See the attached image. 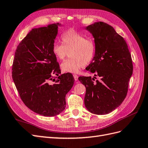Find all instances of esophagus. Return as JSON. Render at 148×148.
Here are the masks:
<instances>
[{
  "label": "esophagus",
  "instance_id": "esophagus-1",
  "mask_svg": "<svg viewBox=\"0 0 148 148\" xmlns=\"http://www.w3.org/2000/svg\"><path fill=\"white\" fill-rule=\"evenodd\" d=\"M73 77H74L75 80H76V81H77L78 78V76L77 75H76V74H73Z\"/></svg>",
  "mask_w": 148,
  "mask_h": 148
}]
</instances>
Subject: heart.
Returning a JSON list of instances; mask_svg holds the SVG:
<instances>
[{"mask_svg": "<svg viewBox=\"0 0 148 148\" xmlns=\"http://www.w3.org/2000/svg\"><path fill=\"white\" fill-rule=\"evenodd\" d=\"M62 44L53 43V54L58 60H64L70 53V59L61 65L62 70L66 72H77L84 65L92 61L95 53V44L93 40L74 29H69L61 36Z\"/></svg>", "mask_w": 148, "mask_h": 148, "instance_id": "b5f03b06", "label": "heart"}]
</instances>
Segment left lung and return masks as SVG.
I'll use <instances>...</instances> for the list:
<instances>
[{"instance_id": "1", "label": "left lung", "mask_w": 148, "mask_h": 148, "mask_svg": "<svg viewBox=\"0 0 148 148\" xmlns=\"http://www.w3.org/2000/svg\"><path fill=\"white\" fill-rule=\"evenodd\" d=\"M86 29L95 38L96 50L86 69L95 73V77L78 78L86 87L84 105L92 114H107L127 96L133 69L131 53L123 38L110 25L98 21ZM96 76L100 79L95 80Z\"/></svg>"}]
</instances>
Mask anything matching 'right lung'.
Listing matches in <instances>:
<instances>
[{"label": "right lung", "instance_id": "1", "mask_svg": "<svg viewBox=\"0 0 148 148\" xmlns=\"http://www.w3.org/2000/svg\"><path fill=\"white\" fill-rule=\"evenodd\" d=\"M58 25L31 29L17 46L12 65V78L21 99L46 117L64 110L66 95L75 82L70 73L59 75L60 65L52 51Z\"/></svg>", "mask_w": 148, "mask_h": 148}]
</instances>
